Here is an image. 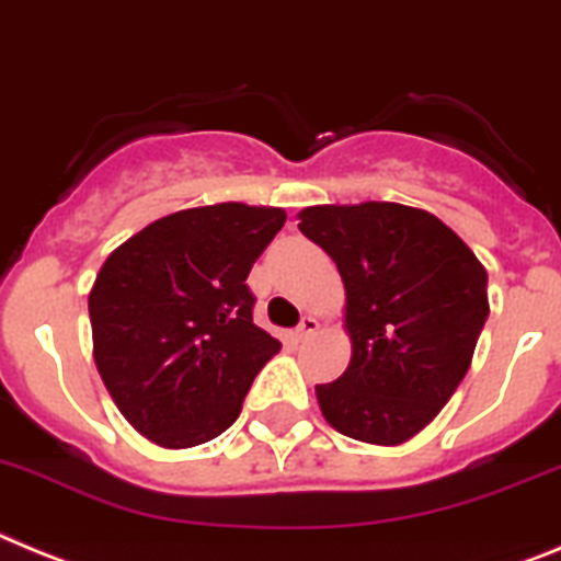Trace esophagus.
Returning a JSON list of instances; mask_svg holds the SVG:
<instances>
[{
    "mask_svg": "<svg viewBox=\"0 0 561 561\" xmlns=\"http://www.w3.org/2000/svg\"><path fill=\"white\" fill-rule=\"evenodd\" d=\"M316 330H318V318L305 316L299 321V327H296V337H299V341H307V337H310Z\"/></svg>",
    "mask_w": 561,
    "mask_h": 561,
    "instance_id": "obj_1",
    "label": "esophagus"
}]
</instances>
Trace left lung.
<instances>
[{"mask_svg":"<svg viewBox=\"0 0 561 561\" xmlns=\"http://www.w3.org/2000/svg\"><path fill=\"white\" fill-rule=\"evenodd\" d=\"M299 220L337 265L352 337L346 371L316 386L321 413L357 442H408L467 375L489 316L486 268L450 226L413 206H307Z\"/></svg>","mask_w":561,"mask_h":561,"instance_id":"1","label":"left lung"}]
</instances>
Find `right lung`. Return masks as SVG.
Wrapping results in <instances>:
<instances>
[{
    "mask_svg": "<svg viewBox=\"0 0 561 561\" xmlns=\"http://www.w3.org/2000/svg\"><path fill=\"white\" fill-rule=\"evenodd\" d=\"M285 220L276 206H195L103 262L89 293L94 363L119 413L159 447L220 436L282 350L254 324L245 279Z\"/></svg>",
    "mask_w": 561,
    "mask_h": 561,
    "instance_id": "1",
    "label": "right lung"
}]
</instances>
